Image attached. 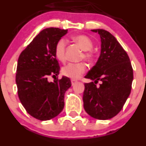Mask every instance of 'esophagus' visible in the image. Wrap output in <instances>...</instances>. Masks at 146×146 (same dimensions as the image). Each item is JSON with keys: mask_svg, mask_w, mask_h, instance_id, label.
Here are the masks:
<instances>
[{"mask_svg": "<svg viewBox=\"0 0 146 146\" xmlns=\"http://www.w3.org/2000/svg\"><path fill=\"white\" fill-rule=\"evenodd\" d=\"M71 82H72V85H74L75 84H76V82H77V81H76V80H74V79H72V80H71Z\"/></svg>", "mask_w": 146, "mask_h": 146, "instance_id": "1", "label": "esophagus"}]
</instances>
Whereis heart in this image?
<instances>
[{
    "instance_id": "1",
    "label": "heart",
    "mask_w": 146,
    "mask_h": 146,
    "mask_svg": "<svg viewBox=\"0 0 146 146\" xmlns=\"http://www.w3.org/2000/svg\"><path fill=\"white\" fill-rule=\"evenodd\" d=\"M72 39L81 47L82 50L85 51L83 55L84 59L90 64L93 63L95 60V54L91 50L93 48L94 45L92 40L85 35H74ZM65 47L66 41L62 39L57 42L55 48H54V54H55L56 58L62 62H64L66 60ZM85 70H86V65L84 63H69L62 67V74L67 77L76 79L80 77L82 74L84 72Z\"/></svg>"
}]
</instances>
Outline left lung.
Masks as SVG:
<instances>
[{
  "instance_id": "obj_1",
  "label": "left lung",
  "mask_w": 146,
  "mask_h": 146,
  "mask_svg": "<svg viewBox=\"0 0 146 146\" xmlns=\"http://www.w3.org/2000/svg\"><path fill=\"white\" fill-rule=\"evenodd\" d=\"M92 31L100 35L101 54L85 76L92 82L84 84V108L92 117L107 120L121 111L129 96L133 72L126 52L113 35L103 29ZM99 80L102 84L97 86Z\"/></svg>"
}]
</instances>
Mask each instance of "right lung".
I'll use <instances>...</instances> for the list:
<instances>
[{"label":"right lung","mask_w":146,"mask_h":146,"mask_svg":"<svg viewBox=\"0 0 146 146\" xmlns=\"http://www.w3.org/2000/svg\"><path fill=\"white\" fill-rule=\"evenodd\" d=\"M67 33V30L56 27L42 30L18 58L15 76L18 97L26 111L38 120H50L59 115L64 109V94L72 86L67 76L54 82L47 79L60 73L54 48Z\"/></svg>","instance_id":"right-lung-1"}]
</instances>
